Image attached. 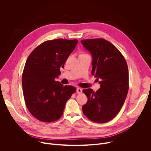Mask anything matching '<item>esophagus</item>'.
<instances>
[{
	"label": "esophagus",
	"mask_w": 151,
	"mask_h": 151,
	"mask_svg": "<svg viewBox=\"0 0 151 151\" xmlns=\"http://www.w3.org/2000/svg\"><path fill=\"white\" fill-rule=\"evenodd\" d=\"M76 92H77V93H78V94L82 93V89H81V88H77V89H76Z\"/></svg>",
	"instance_id": "34e87169"
}]
</instances>
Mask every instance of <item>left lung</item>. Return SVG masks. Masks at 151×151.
Masks as SVG:
<instances>
[{
	"instance_id": "left-lung-1",
	"label": "left lung",
	"mask_w": 151,
	"mask_h": 151,
	"mask_svg": "<svg viewBox=\"0 0 151 151\" xmlns=\"http://www.w3.org/2000/svg\"><path fill=\"white\" fill-rule=\"evenodd\" d=\"M82 45L92 55L91 74L100 81V88L94 92L85 89L88 98L82 106L90 120L104 123L114 118L120 111L128 91V69L121 52L104 39L81 40Z\"/></svg>"
}]
</instances>
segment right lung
Here are the masks:
<instances>
[{"label":"right lung","instance_id":"add662e5","mask_svg":"<svg viewBox=\"0 0 151 151\" xmlns=\"http://www.w3.org/2000/svg\"><path fill=\"white\" fill-rule=\"evenodd\" d=\"M78 40L57 39L47 40L29 55L22 75L25 103L29 111L38 120L50 122L63 115L67 101L76 89L63 86L55 79L61 74Z\"/></svg>","mask_w":151,"mask_h":151}]
</instances>
